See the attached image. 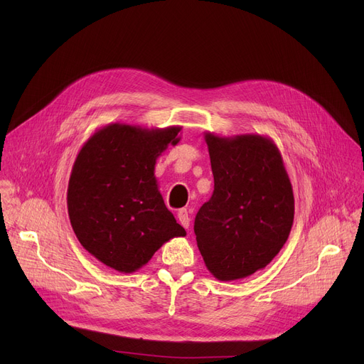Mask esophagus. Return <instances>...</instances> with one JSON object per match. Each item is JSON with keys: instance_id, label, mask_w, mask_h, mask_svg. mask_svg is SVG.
I'll return each instance as SVG.
<instances>
[{"instance_id": "obj_1", "label": "esophagus", "mask_w": 364, "mask_h": 364, "mask_svg": "<svg viewBox=\"0 0 364 364\" xmlns=\"http://www.w3.org/2000/svg\"><path fill=\"white\" fill-rule=\"evenodd\" d=\"M177 218H178L180 224H181L184 228H188V225H190V217H188L187 209H180L178 214H177Z\"/></svg>"}]
</instances>
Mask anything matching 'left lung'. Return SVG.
I'll list each match as a JSON object with an SVG mask.
<instances>
[{
  "label": "left lung",
  "mask_w": 364,
  "mask_h": 364,
  "mask_svg": "<svg viewBox=\"0 0 364 364\" xmlns=\"http://www.w3.org/2000/svg\"><path fill=\"white\" fill-rule=\"evenodd\" d=\"M214 192L195 218L206 269L237 280L264 269L283 247L294 224V190L280 150L270 137L205 132Z\"/></svg>",
  "instance_id": "8db88e82"
}]
</instances>
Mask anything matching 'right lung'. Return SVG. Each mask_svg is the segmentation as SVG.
Segmentation results:
<instances>
[{
  "mask_svg": "<svg viewBox=\"0 0 364 364\" xmlns=\"http://www.w3.org/2000/svg\"><path fill=\"white\" fill-rule=\"evenodd\" d=\"M180 131L178 125L107 124L75 159L68 186L72 228L85 250L113 270L137 272L165 242L186 236L155 177L156 159L180 141Z\"/></svg>",
  "mask_w": 364,
  "mask_h": 364,
  "instance_id": "right-lung-1",
  "label": "right lung"
}]
</instances>
